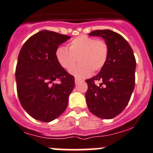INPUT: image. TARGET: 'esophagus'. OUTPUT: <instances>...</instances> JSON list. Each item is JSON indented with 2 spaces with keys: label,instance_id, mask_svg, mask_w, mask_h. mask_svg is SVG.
<instances>
[{
  "label": "esophagus",
  "instance_id": "34e87169",
  "mask_svg": "<svg viewBox=\"0 0 153 153\" xmlns=\"http://www.w3.org/2000/svg\"><path fill=\"white\" fill-rule=\"evenodd\" d=\"M81 82H82V81L79 80V79H75V80H74V82H75V84H79V83Z\"/></svg>",
  "mask_w": 153,
  "mask_h": 153
}]
</instances>
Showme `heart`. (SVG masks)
<instances>
[{"instance_id": "obj_1", "label": "heart", "mask_w": 153, "mask_h": 153, "mask_svg": "<svg viewBox=\"0 0 153 153\" xmlns=\"http://www.w3.org/2000/svg\"><path fill=\"white\" fill-rule=\"evenodd\" d=\"M108 55V45L104 40L85 35L73 39L68 45V49L59 47L55 51L57 63L65 70L72 69L77 60L80 63L71 71V74L80 79L88 77L92 71H100L106 65Z\"/></svg>"}]
</instances>
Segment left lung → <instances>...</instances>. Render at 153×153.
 Instances as JSON below:
<instances>
[{"mask_svg": "<svg viewBox=\"0 0 153 153\" xmlns=\"http://www.w3.org/2000/svg\"><path fill=\"white\" fill-rule=\"evenodd\" d=\"M88 35L104 39L108 45L109 55L99 74L85 80L87 106L96 117L112 119L124 110L134 90L135 57L128 41L114 31L95 30ZM98 80L101 83L97 86L95 82Z\"/></svg>", "mask_w": 153, "mask_h": 153, "instance_id": "8db88e82", "label": "left lung"}]
</instances>
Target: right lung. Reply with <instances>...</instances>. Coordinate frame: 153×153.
Returning <instances> with one entry per match:
<instances>
[{
	"label": "right lung",
	"instance_id": "obj_1",
	"mask_svg": "<svg viewBox=\"0 0 153 153\" xmlns=\"http://www.w3.org/2000/svg\"><path fill=\"white\" fill-rule=\"evenodd\" d=\"M71 37L43 30L24 43L19 52L15 79L19 101L36 120L50 122L65 112L74 78L56 60L59 45ZM54 80L60 83L55 84Z\"/></svg>",
	"mask_w": 153,
	"mask_h": 153
}]
</instances>
